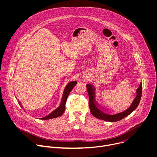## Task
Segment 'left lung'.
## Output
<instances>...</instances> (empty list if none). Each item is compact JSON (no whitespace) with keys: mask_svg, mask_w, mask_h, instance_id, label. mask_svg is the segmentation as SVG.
Returning <instances> with one entry per match:
<instances>
[{"mask_svg":"<svg viewBox=\"0 0 157 157\" xmlns=\"http://www.w3.org/2000/svg\"><path fill=\"white\" fill-rule=\"evenodd\" d=\"M87 90L89 97V108H90V111L91 114L96 118L108 122H117L119 121L125 117L128 116L130 114H131L132 112L136 110L137 106L139 104V102L141 99L142 97V82L140 84L139 87L137 89V96L134 99L133 102L132 103L130 107L127 109L125 111L122 112V113L114 114V115H110L107 114L102 110H101L96 105L94 102V87L92 86L91 84H87Z\"/></svg>","mask_w":157,"mask_h":157,"instance_id":"obj_1","label":"left lung"}]
</instances>
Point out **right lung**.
<instances>
[{"mask_svg": "<svg viewBox=\"0 0 157 157\" xmlns=\"http://www.w3.org/2000/svg\"><path fill=\"white\" fill-rule=\"evenodd\" d=\"M77 84V82L76 81H71L70 82H69L68 84V85L66 86V88L64 89V91L63 93V96L62 98V101H61V103L60 104V105L59 106V107H58L56 110H55L51 114H50L49 115H48L47 116L43 117V118H40L42 120H47V119H53V118H56L58 117L61 116L65 110V104H66V102L67 100V98H68L69 94L70 93V92L71 91V90L73 89V88L75 87V86Z\"/></svg>", "mask_w": 157, "mask_h": 157, "instance_id": "obj_1", "label": "right lung"}]
</instances>
